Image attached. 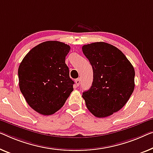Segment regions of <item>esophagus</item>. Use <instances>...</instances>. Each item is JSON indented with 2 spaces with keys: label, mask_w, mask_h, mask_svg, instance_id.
<instances>
[{
  "label": "esophagus",
  "mask_w": 153,
  "mask_h": 153,
  "mask_svg": "<svg viewBox=\"0 0 153 153\" xmlns=\"http://www.w3.org/2000/svg\"><path fill=\"white\" fill-rule=\"evenodd\" d=\"M75 82H76V85L78 86L79 84H80V79L79 78H77V79H76V80H75Z\"/></svg>",
  "instance_id": "34e87169"
}]
</instances>
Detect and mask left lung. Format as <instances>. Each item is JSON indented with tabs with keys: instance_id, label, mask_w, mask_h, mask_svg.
Segmentation results:
<instances>
[{
	"instance_id": "left-lung-1",
	"label": "left lung",
	"mask_w": 153,
	"mask_h": 153,
	"mask_svg": "<svg viewBox=\"0 0 153 153\" xmlns=\"http://www.w3.org/2000/svg\"><path fill=\"white\" fill-rule=\"evenodd\" d=\"M82 51L93 71L92 85L82 97L93 115L108 117L120 111L131 96L135 69L119 49L106 42L84 45Z\"/></svg>"
}]
</instances>
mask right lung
<instances>
[{"mask_svg": "<svg viewBox=\"0 0 153 153\" xmlns=\"http://www.w3.org/2000/svg\"><path fill=\"white\" fill-rule=\"evenodd\" d=\"M70 46L46 41L33 47L18 67L19 87L27 104L43 115L57 112L74 91L65 58Z\"/></svg>", "mask_w": 153, "mask_h": 153, "instance_id": "right-lung-1", "label": "right lung"}]
</instances>
